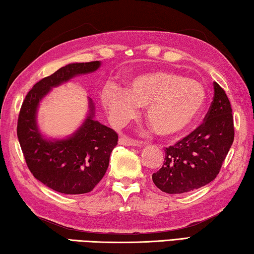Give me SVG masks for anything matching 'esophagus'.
Instances as JSON below:
<instances>
[{
  "instance_id": "obj_1",
  "label": "esophagus",
  "mask_w": 254,
  "mask_h": 254,
  "mask_svg": "<svg viewBox=\"0 0 254 254\" xmlns=\"http://www.w3.org/2000/svg\"><path fill=\"white\" fill-rule=\"evenodd\" d=\"M119 143L122 144V145H131V147H140V145H142V143H141L140 141L132 140L127 135H122L121 137H120Z\"/></svg>"
}]
</instances>
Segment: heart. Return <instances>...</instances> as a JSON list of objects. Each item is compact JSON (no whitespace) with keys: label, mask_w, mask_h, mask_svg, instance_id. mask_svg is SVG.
Wrapping results in <instances>:
<instances>
[{"label":"heart","mask_w":254,"mask_h":254,"mask_svg":"<svg viewBox=\"0 0 254 254\" xmlns=\"http://www.w3.org/2000/svg\"><path fill=\"white\" fill-rule=\"evenodd\" d=\"M102 102L118 123H126L147 106L145 118L154 133L178 134L195 121L206 102L204 86L169 71H152L133 77L127 88L107 85Z\"/></svg>","instance_id":"b5f03b06"}]
</instances>
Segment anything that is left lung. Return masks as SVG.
<instances>
[{"instance_id": "1", "label": "left lung", "mask_w": 254, "mask_h": 254, "mask_svg": "<svg viewBox=\"0 0 254 254\" xmlns=\"http://www.w3.org/2000/svg\"><path fill=\"white\" fill-rule=\"evenodd\" d=\"M234 140L231 103L214 83V97L204 122L174 145L165 149V161L152 175L160 190L183 194L209 184L220 173Z\"/></svg>"}]
</instances>
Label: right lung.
<instances>
[{"instance_id":"obj_1","label":"right lung","mask_w":254,"mask_h":254,"mask_svg":"<svg viewBox=\"0 0 254 254\" xmlns=\"http://www.w3.org/2000/svg\"><path fill=\"white\" fill-rule=\"evenodd\" d=\"M100 62L69 64L33 86L21 106L18 127L19 142L31 174L47 187L62 194H86L104 177L110 156L119 135L111 127L93 119L94 105L78 130L64 140H47L37 127L39 102L55 86L74 76L95 71Z\"/></svg>"}]
</instances>
